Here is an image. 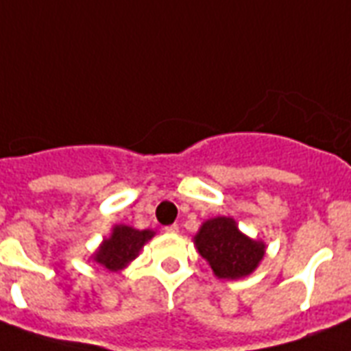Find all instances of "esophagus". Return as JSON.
<instances>
[{
  "label": "esophagus",
  "mask_w": 351,
  "mask_h": 351,
  "mask_svg": "<svg viewBox=\"0 0 351 351\" xmlns=\"http://www.w3.org/2000/svg\"><path fill=\"white\" fill-rule=\"evenodd\" d=\"M165 230H167L168 234H178V232H179V225L178 223L168 225V227H165Z\"/></svg>",
  "instance_id": "esophagus-1"
}]
</instances>
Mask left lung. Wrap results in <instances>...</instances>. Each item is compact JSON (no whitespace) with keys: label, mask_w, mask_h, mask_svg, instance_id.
I'll list each match as a JSON object with an SVG mask.
<instances>
[{"label":"left lung","mask_w":351,"mask_h":351,"mask_svg":"<svg viewBox=\"0 0 351 351\" xmlns=\"http://www.w3.org/2000/svg\"><path fill=\"white\" fill-rule=\"evenodd\" d=\"M194 243L218 278L249 276L265 254V243L243 234L234 219L227 216L206 219L194 236Z\"/></svg>","instance_id":"1"}]
</instances>
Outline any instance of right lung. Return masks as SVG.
<instances>
[{
	"label": "right lung",
	"mask_w": 351,
	"mask_h": 351,
	"mask_svg": "<svg viewBox=\"0 0 351 351\" xmlns=\"http://www.w3.org/2000/svg\"><path fill=\"white\" fill-rule=\"evenodd\" d=\"M154 234L156 232L150 229L138 230L128 225H115L110 238L100 243L91 258L111 273H117L138 256V251L145 247L146 241L154 238Z\"/></svg>",
	"instance_id": "1"
}]
</instances>
